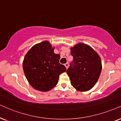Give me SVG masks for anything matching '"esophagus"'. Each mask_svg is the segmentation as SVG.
I'll list each match as a JSON object with an SVG mask.
<instances>
[{
	"label": "esophagus",
	"instance_id": "34e87169",
	"mask_svg": "<svg viewBox=\"0 0 121 121\" xmlns=\"http://www.w3.org/2000/svg\"><path fill=\"white\" fill-rule=\"evenodd\" d=\"M65 67H66V69H68V67H69V65L68 62H67V63H66V64H65Z\"/></svg>",
	"mask_w": 121,
	"mask_h": 121
}]
</instances>
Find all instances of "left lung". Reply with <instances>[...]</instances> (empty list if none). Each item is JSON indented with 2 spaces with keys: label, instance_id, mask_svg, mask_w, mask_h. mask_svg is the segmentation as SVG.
<instances>
[{
  "label": "left lung",
  "instance_id": "left-lung-1",
  "mask_svg": "<svg viewBox=\"0 0 121 121\" xmlns=\"http://www.w3.org/2000/svg\"><path fill=\"white\" fill-rule=\"evenodd\" d=\"M73 60L67 70L71 84L78 91L91 89L99 80L102 63L99 54L88 45L78 43L71 48Z\"/></svg>",
  "mask_w": 121,
  "mask_h": 121
}]
</instances>
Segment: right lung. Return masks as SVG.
Returning <instances> with one entry per match:
<instances>
[{"label":"right lung","instance_id":"1","mask_svg":"<svg viewBox=\"0 0 121 121\" xmlns=\"http://www.w3.org/2000/svg\"><path fill=\"white\" fill-rule=\"evenodd\" d=\"M54 50L49 41H44L34 45L24 57V73L35 90L46 92L52 89L58 83L59 75L66 71L65 66L60 64V55Z\"/></svg>","mask_w":121,"mask_h":121}]
</instances>
